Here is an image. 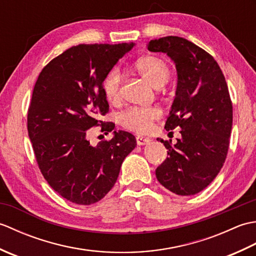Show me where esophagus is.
<instances>
[{
    "label": "esophagus",
    "mask_w": 256,
    "mask_h": 256,
    "mask_svg": "<svg viewBox=\"0 0 256 256\" xmlns=\"http://www.w3.org/2000/svg\"><path fill=\"white\" fill-rule=\"evenodd\" d=\"M150 142V140L148 138L145 136H140V135H138L136 136V143L138 145H146Z\"/></svg>",
    "instance_id": "obj_1"
}]
</instances>
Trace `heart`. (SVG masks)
Masks as SVG:
<instances>
[{"label":"heart","mask_w":256,"mask_h":256,"mask_svg":"<svg viewBox=\"0 0 256 256\" xmlns=\"http://www.w3.org/2000/svg\"><path fill=\"white\" fill-rule=\"evenodd\" d=\"M134 68L142 77L155 88L164 86L170 77V69L167 62L156 56H144L135 62ZM122 74L118 68L108 72L102 84L103 94L110 103H116L121 98ZM162 112L158 108H130L120 113L118 122L123 128L136 133H145L152 124L160 118Z\"/></svg>","instance_id":"1"}]
</instances>
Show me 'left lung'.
Returning <instances> with one entry per match:
<instances>
[{
    "mask_svg": "<svg viewBox=\"0 0 256 256\" xmlns=\"http://www.w3.org/2000/svg\"><path fill=\"white\" fill-rule=\"evenodd\" d=\"M148 50L166 52L178 77L165 128H180L182 138L175 145L160 140L168 157L156 168L157 180L176 194H198L218 175L229 150L233 110L226 78L210 54L182 37L153 40Z\"/></svg>",
    "mask_w": 256,
    "mask_h": 256,
    "instance_id": "obj_1",
    "label": "left lung"
}]
</instances>
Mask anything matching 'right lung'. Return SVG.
<instances>
[{
  "instance_id": "obj_1",
  "label": "right lung",
  "mask_w": 256,
  "mask_h": 256,
  "mask_svg": "<svg viewBox=\"0 0 256 256\" xmlns=\"http://www.w3.org/2000/svg\"><path fill=\"white\" fill-rule=\"evenodd\" d=\"M133 42L81 44L64 52L42 68L32 90L27 130L42 176L62 198L89 206L116 184L120 168L136 146L134 135L114 131L110 140L91 146L86 132L112 122L98 116L108 112L102 84Z\"/></svg>"
}]
</instances>
